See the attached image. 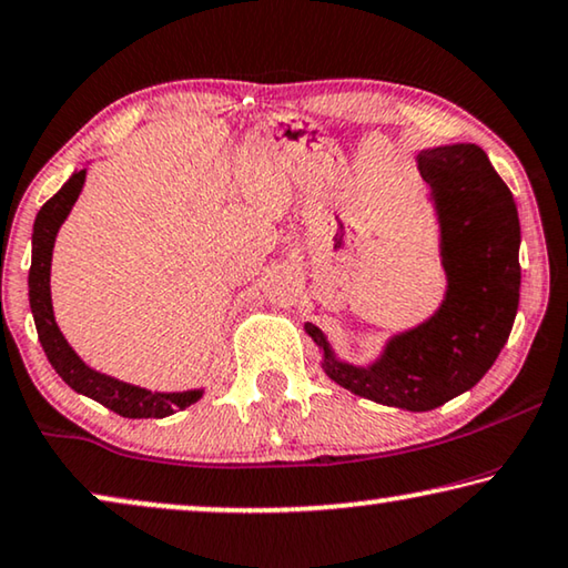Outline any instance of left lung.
<instances>
[{
    "label": "left lung",
    "instance_id": "obj_1",
    "mask_svg": "<svg viewBox=\"0 0 568 568\" xmlns=\"http://www.w3.org/2000/svg\"><path fill=\"white\" fill-rule=\"evenodd\" d=\"M437 226L445 295L427 322L394 334L371 365L339 361L314 324L334 383L375 404L429 412L474 388L497 361L520 303V219L515 197L476 143L417 154Z\"/></svg>",
    "mask_w": 568,
    "mask_h": 568
}]
</instances>
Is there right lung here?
I'll return each mask as SVG.
<instances>
[{
  "label": "right lung",
  "mask_w": 568,
  "mask_h": 568,
  "mask_svg": "<svg viewBox=\"0 0 568 568\" xmlns=\"http://www.w3.org/2000/svg\"><path fill=\"white\" fill-rule=\"evenodd\" d=\"M87 170H79L63 182V187L48 201L36 215L33 223V262H30V311H33L38 339H41L43 353L48 363L53 365V371L61 375L63 383L77 390V394L90 396L94 402L108 406L110 412L121 414L128 419H162L170 414L187 409L190 404L201 402L203 388H190V390H149L133 383L118 381L113 375H105L94 367L87 365L82 357L74 353V347L69 345L63 337L59 324L53 316V303H51V257H53V244L55 234H59L61 223L67 221V215L74 207L79 193L84 187Z\"/></svg>",
  "instance_id": "add662e5"
}]
</instances>
